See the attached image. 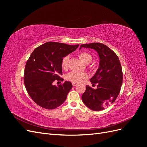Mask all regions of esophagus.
Here are the masks:
<instances>
[{"mask_svg":"<svg viewBox=\"0 0 147 147\" xmlns=\"http://www.w3.org/2000/svg\"><path fill=\"white\" fill-rule=\"evenodd\" d=\"M72 85H73V86H77V83H72Z\"/></svg>","mask_w":147,"mask_h":147,"instance_id":"1","label":"esophagus"}]
</instances>
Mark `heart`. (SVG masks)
I'll return each instance as SVG.
<instances>
[{
  "label": "heart",
  "instance_id": "1",
  "mask_svg": "<svg viewBox=\"0 0 147 147\" xmlns=\"http://www.w3.org/2000/svg\"><path fill=\"white\" fill-rule=\"evenodd\" d=\"M79 58L84 63L88 64L92 60V57L90 54L86 52H82L79 53ZM69 60V56H65L64 57L61 61V66L63 69H67L68 67V63ZM88 78V75L85 72H78L72 71L69 72L66 75V79L69 81L73 83H79L82 82L83 80Z\"/></svg>",
  "mask_w": 147,
  "mask_h": 147
}]
</instances>
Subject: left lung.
Returning <instances> with one entry per match:
<instances>
[{
    "instance_id": "1",
    "label": "left lung",
    "mask_w": 147,
    "mask_h": 147,
    "mask_svg": "<svg viewBox=\"0 0 147 147\" xmlns=\"http://www.w3.org/2000/svg\"><path fill=\"white\" fill-rule=\"evenodd\" d=\"M82 47L95 50L98 53L99 67L90 81L97 83V89L86 86V91L82 99L88 108L94 111L105 109L113 103L121 90L123 83V71L118 56L113 51L101 43L82 44ZM92 84V85H93Z\"/></svg>"
}]
</instances>
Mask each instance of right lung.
<instances>
[{
  "mask_svg": "<svg viewBox=\"0 0 147 147\" xmlns=\"http://www.w3.org/2000/svg\"><path fill=\"white\" fill-rule=\"evenodd\" d=\"M78 46L49 42L35 48L30 55L25 66L24 85L31 99L42 108L55 109L65 100L72 83L65 82L56 86L53 83L64 80L61 77L62 59Z\"/></svg>",
  "mask_w": 147,
  "mask_h": 147,
  "instance_id": "add662e5",
  "label": "right lung"
}]
</instances>
